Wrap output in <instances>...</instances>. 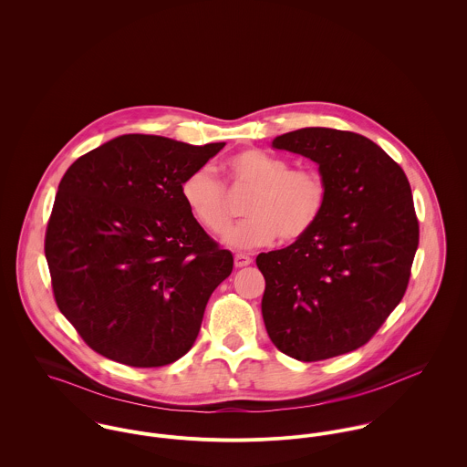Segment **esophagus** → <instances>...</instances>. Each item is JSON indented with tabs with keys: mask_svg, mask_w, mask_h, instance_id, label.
Returning <instances> with one entry per match:
<instances>
[{
	"mask_svg": "<svg viewBox=\"0 0 467 467\" xmlns=\"http://www.w3.org/2000/svg\"><path fill=\"white\" fill-rule=\"evenodd\" d=\"M252 263H254L252 257H248V255H244V254H237V255L234 257V265H235V267L250 266Z\"/></svg>",
	"mask_w": 467,
	"mask_h": 467,
	"instance_id": "34e87169",
	"label": "esophagus"
}]
</instances>
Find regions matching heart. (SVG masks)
I'll use <instances>...</instances> for the list:
<instances>
[{
	"label": "heart",
	"instance_id": "obj_1",
	"mask_svg": "<svg viewBox=\"0 0 467 467\" xmlns=\"http://www.w3.org/2000/svg\"><path fill=\"white\" fill-rule=\"evenodd\" d=\"M226 171L235 187L252 189L244 213L248 219L235 226L226 224L230 212L223 183L208 167L192 171L182 183L180 194L198 224L212 234H223V241L237 250H252L271 244L276 237L293 243L307 235L320 221L327 185L317 169H289L282 158L257 149L234 154Z\"/></svg>",
	"mask_w": 467,
	"mask_h": 467
}]
</instances>
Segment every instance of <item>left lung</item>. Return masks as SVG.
<instances>
[{"label": "left lung", "mask_w": 467, "mask_h": 467, "mask_svg": "<svg viewBox=\"0 0 467 467\" xmlns=\"http://www.w3.org/2000/svg\"><path fill=\"white\" fill-rule=\"evenodd\" d=\"M271 145L313 160L327 185L315 228L257 255L263 318L273 345L320 361L365 345L400 304L419 244L410 183L372 140L304 128Z\"/></svg>", "instance_id": "obj_1"}]
</instances>
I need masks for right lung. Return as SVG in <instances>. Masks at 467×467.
<instances>
[{"label":"right lung","mask_w":467,"mask_h":467,"mask_svg":"<svg viewBox=\"0 0 467 467\" xmlns=\"http://www.w3.org/2000/svg\"><path fill=\"white\" fill-rule=\"evenodd\" d=\"M223 147L122 134L63 176L45 255L57 307L95 352L149 368L194 345L234 257L204 234L180 189Z\"/></svg>","instance_id":"obj_1"}]
</instances>
